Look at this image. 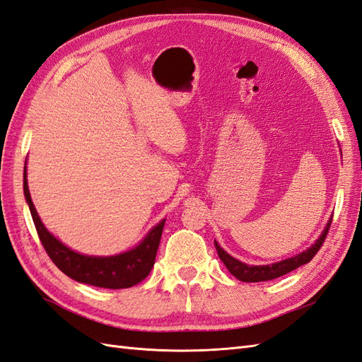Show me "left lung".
I'll list each match as a JSON object with an SVG mask.
<instances>
[{
    "label": "left lung",
    "mask_w": 362,
    "mask_h": 362,
    "mask_svg": "<svg viewBox=\"0 0 362 362\" xmlns=\"http://www.w3.org/2000/svg\"><path fill=\"white\" fill-rule=\"evenodd\" d=\"M330 223H332V218L326 223L325 230L321 231L320 238L314 243H312V245L308 250L298 252L297 256H294V257H289V259H285V260L271 263V265H247V263H243V262L238 260L236 257L230 256V254L226 250H223L216 240H214V247H216L218 256L223 262V265L227 267V269L238 280L252 281V283L254 281H267V280L277 279L280 276H285V274H288V272L297 269L298 267L305 265V263H309L312 259H314V256L318 252L321 245H323Z\"/></svg>",
    "instance_id": "8db88e82"
}]
</instances>
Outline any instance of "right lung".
<instances>
[{
	"mask_svg": "<svg viewBox=\"0 0 362 362\" xmlns=\"http://www.w3.org/2000/svg\"><path fill=\"white\" fill-rule=\"evenodd\" d=\"M24 197L30 209L37 236L47 254L54 262V265L70 279L97 288L123 289L136 285L149 276L155 256H157L165 219L152 227L139 245L128 251L114 254V256H88V254L68 248L45 228L28 192L27 168H24Z\"/></svg>",
	"mask_w": 362,
	"mask_h": 362,
	"instance_id": "add662e5",
	"label": "right lung"
}]
</instances>
